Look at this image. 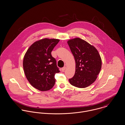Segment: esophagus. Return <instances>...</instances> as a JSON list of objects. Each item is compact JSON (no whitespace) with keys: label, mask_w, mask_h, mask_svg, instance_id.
<instances>
[{"label":"esophagus","mask_w":125,"mask_h":125,"mask_svg":"<svg viewBox=\"0 0 125 125\" xmlns=\"http://www.w3.org/2000/svg\"><path fill=\"white\" fill-rule=\"evenodd\" d=\"M65 69H66V67H65V66H64V67H62V68L61 70H62V72H64V70H65Z\"/></svg>","instance_id":"34e87169"}]
</instances>
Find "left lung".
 Segmentation results:
<instances>
[{"mask_svg": "<svg viewBox=\"0 0 125 125\" xmlns=\"http://www.w3.org/2000/svg\"><path fill=\"white\" fill-rule=\"evenodd\" d=\"M67 42L76 63L75 74L69 82L75 87L85 88L96 79L101 69V58L94 47L82 39L77 38Z\"/></svg>", "mask_w": 125, "mask_h": 125, "instance_id": "1", "label": "left lung"}]
</instances>
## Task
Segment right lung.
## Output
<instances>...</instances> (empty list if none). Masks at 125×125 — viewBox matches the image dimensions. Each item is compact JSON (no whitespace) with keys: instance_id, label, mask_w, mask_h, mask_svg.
I'll list each match as a JSON object with an SVG mask.
<instances>
[{"instance_id":"obj_1","label":"right lung","mask_w":125,"mask_h":125,"mask_svg":"<svg viewBox=\"0 0 125 125\" xmlns=\"http://www.w3.org/2000/svg\"><path fill=\"white\" fill-rule=\"evenodd\" d=\"M59 41L54 39L37 41L30 46L24 56L23 66L26 77L39 90H49L55 84L54 75L60 70L51 52Z\"/></svg>"}]
</instances>
